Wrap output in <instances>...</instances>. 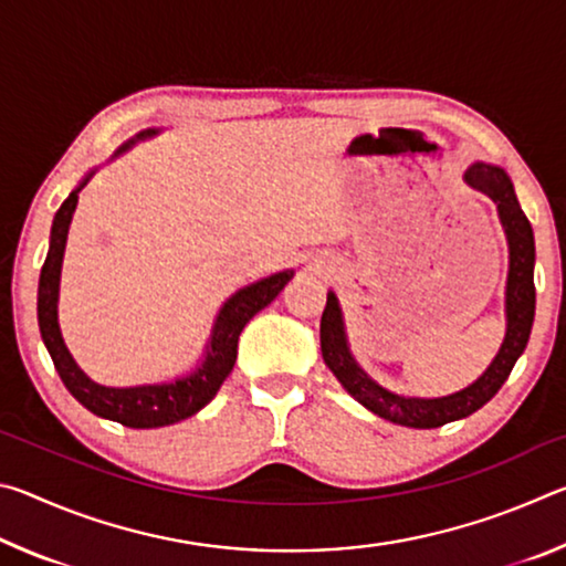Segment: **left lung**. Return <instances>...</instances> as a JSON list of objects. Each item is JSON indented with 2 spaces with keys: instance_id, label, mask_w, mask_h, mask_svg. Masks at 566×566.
<instances>
[{
  "instance_id": "8db88e82",
  "label": "left lung",
  "mask_w": 566,
  "mask_h": 566,
  "mask_svg": "<svg viewBox=\"0 0 566 566\" xmlns=\"http://www.w3.org/2000/svg\"><path fill=\"white\" fill-rule=\"evenodd\" d=\"M464 181L496 205V214H500V224L506 237V249H510V270H506L504 286V339L490 367L472 385L447 397L397 395V391L381 387L379 381L371 379L354 359L342 306L332 290L327 292V306L322 312L319 339L324 364L361 407L401 427L434 429L447 424V421L474 415L479 407H484L500 391L516 359L522 357L526 342H530L534 322V232L530 219L522 212L512 179L502 167L474 161L464 171Z\"/></svg>"
}]
</instances>
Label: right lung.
<instances>
[{
	"mask_svg": "<svg viewBox=\"0 0 566 566\" xmlns=\"http://www.w3.org/2000/svg\"><path fill=\"white\" fill-rule=\"evenodd\" d=\"M161 129H142L134 134L132 139L114 151L112 159H117L124 151L132 149L139 142L157 137ZM99 167L90 169L87 175L80 179L70 197L64 199L62 207L56 209L52 232H50V252L40 274V290H36V319H40L42 342L50 357L54 361V369L64 387L70 389V395L80 401L82 407H87L92 415L102 419L119 421L124 427L132 429H155V427H169L177 421L197 415L199 409H205L209 401L222 387V381L229 377L234 361H237V342L242 334L244 324L254 317L256 312H262L266 304L276 300L286 282L294 276V270H284L264 276L260 282H252L237 290L229 300L219 306V314L212 324V334L205 347L202 359L197 361V367L187 371V375L175 377L169 381H155V385H134V387H107L99 381L90 379L84 375V369L74 361L72 352L66 349L62 329H60V280H62V262H64V247L66 234H70V224L74 217L76 202H80V191L84 185L97 175Z\"/></svg>",
	"mask_w": 566,
	"mask_h": 566,
	"instance_id": "1",
	"label": "right lung"
}]
</instances>
